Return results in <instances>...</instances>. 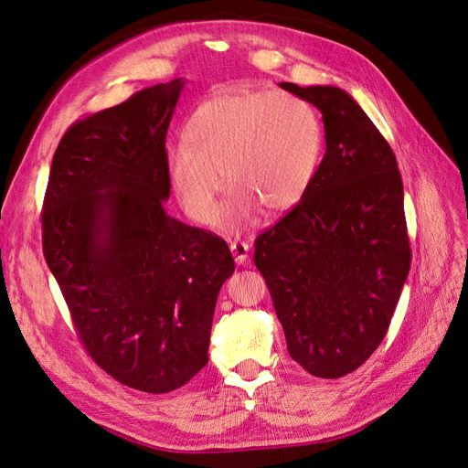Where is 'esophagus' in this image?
I'll list each match as a JSON object with an SVG mask.
<instances>
[{
  "label": "esophagus",
  "mask_w": 468,
  "mask_h": 468,
  "mask_svg": "<svg viewBox=\"0 0 468 468\" xmlns=\"http://www.w3.org/2000/svg\"><path fill=\"white\" fill-rule=\"evenodd\" d=\"M250 250H251V246L248 242H242V239H234V242H230V251H232V256L238 265H244L248 261Z\"/></svg>",
  "instance_id": "obj_1"
}]
</instances>
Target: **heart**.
<instances>
[{
	"mask_svg": "<svg viewBox=\"0 0 468 468\" xmlns=\"http://www.w3.org/2000/svg\"><path fill=\"white\" fill-rule=\"evenodd\" d=\"M186 150L169 155L167 174L187 217L210 224L222 177L232 189L218 215L226 232L246 229L265 207L281 212L303 199L318 169L324 131L303 97L232 91L208 99L189 117Z\"/></svg>",
	"mask_w": 468,
	"mask_h": 468,
	"instance_id": "heart-1",
	"label": "heart"
}]
</instances>
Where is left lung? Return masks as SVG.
<instances>
[{
	"label": "left lung",
	"mask_w": 468,
	"mask_h": 468,
	"mask_svg": "<svg viewBox=\"0 0 468 468\" xmlns=\"http://www.w3.org/2000/svg\"><path fill=\"white\" fill-rule=\"evenodd\" d=\"M322 112L325 154L303 199L256 239L289 356L339 378L385 339L410 271L404 187L394 152L356 99L279 83Z\"/></svg>",
	"instance_id": "8db88e82"
}]
</instances>
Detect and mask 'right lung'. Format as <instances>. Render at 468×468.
Masks as SVG:
<instances>
[{
    "instance_id": "right-lung-1",
    "label": "right lung",
    "mask_w": 468,
    "mask_h": 468,
    "mask_svg": "<svg viewBox=\"0 0 468 468\" xmlns=\"http://www.w3.org/2000/svg\"><path fill=\"white\" fill-rule=\"evenodd\" d=\"M181 78L74 122L54 152L42 251L81 344L122 385L164 394L208 363L234 273L222 238L169 217L165 134Z\"/></svg>"
}]
</instances>
